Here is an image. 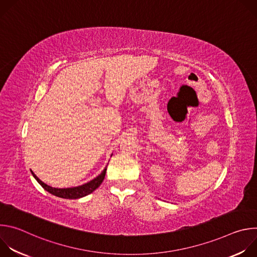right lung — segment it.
Segmentation results:
<instances>
[{
  "mask_svg": "<svg viewBox=\"0 0 257 257\" xmlns=\"http://www.w3.org/2000/svg\"><path fill=\"white\" fill-rule=\"evenodd\" d=\"M105 172H106V167L93 180L85 183V184H83V185H80L77 187H71V188H53V187L47 185L46 183H44L43 181H41V179L36 177L32 171H31V174L35 178V180L40 183L41 186L45 190L50 192L51 194L61 197V198H66V199H77V198H81V197H84V196L92 193L102 183L104 176H105Z\"/></svg>",
  "mask_w": 257,
  "mask_h": 257,
  "instance_id": "1",
  "label": "right lung"
}]
</instances>
